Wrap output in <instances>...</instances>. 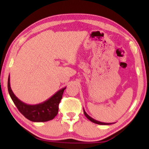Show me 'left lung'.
I'll use <instances>...</instances> for the list:
<instances>
[{"label": "left lung", "instance_id": "1", "mask_svg": "<svg viewBox=\"0 0 149 149\" xmlns=\"http://www.w3.org/2000/svg\"><path fill=\"white\" fill-rule=\"evenodd\" d=\"M84 114H85V116L87 117V119H89V120L91 121V122H92L95 123H97V124H99V125H110V124H112V123H104V122H99V121H97V120H95V119H93V118H92L91 117L89 116L87 114L86 112H85V110H84Z\"/></svg>", "mask_w": 149, "mask_h": 149}]
</instances>
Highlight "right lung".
Here are the masks:
<instances>
[{
  "label": "right lung",
  "instance_id": "1",
  "mask_svg": "<svg viewBox=\"0 0 149 149\" xmlns=\"http://www.w3.org/2000/svg\"><path fill=\"white\" fill-rule=\"evenodd\" d=\"M66 87L62 88L45 102L30 105L21 101L14 94L10 84V75L8 79V90L12 101L17 109L27 119L34 122H44L54 119L58 112V105L63 93Z\"/></svg>",
  "mask_w": 149,
  "mask_h": 149
}]
</instances>
